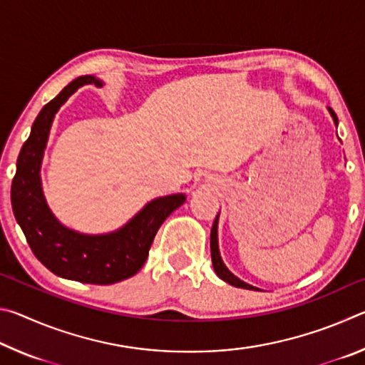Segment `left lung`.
Segmentation results:
<instances>
[{"label":"left lung","mask_w":365,"mask_h":365,"mask_svg":"<svg viewBox=\"0 0 365 365\" xmlns=\"http://www.w3.org/2000/svg\"><path fill=\"white\" fill-rule=\"evenodd\" d=\"M330 114L333 117V120L338 125V117L336 114L333 113V109H330ZM217 220H219V215L215 217L214 220V225H212V230H211V257H212V265H214V270L215 274L219 275V279H222L227 283H230V285L237 287V288H245V289H259L256 287H251L248 283H245L243 280H240L238 277H235L230 270L225 267V264L222 262V257H220V252H219V245H217Z\"/></svg>","instance_id":"1"}]
</instances>
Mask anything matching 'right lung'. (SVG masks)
Masks as SVG:
<instances>
[{
	"mask_svg": "<svg viewBox=\"0 0 365 365\" xmlns=\"http://www.w3.org/2000/svg\"><path fill=\"white\" fill-rule=\"evenodd\" d=\"M101 85L93 76H83L66 86L43 106L30 137L17 158L12 178L11 202L35 257L48 270L63 279L110 285L130 279L143 267L159 227L185 202V195L158 197L141 209L120 230L109 235H82L69 230L54 219L43 197L40 165L54 114L82 85Z\"/></svg>",
	"mask_w": 365,
	"mask_h": 365,
	"instance_id": "add662e5",
	"label": "right lung"
}]
</instances>
